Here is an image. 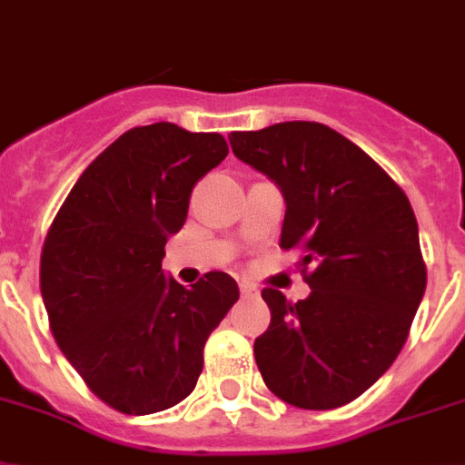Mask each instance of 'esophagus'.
<instances>
[{
  "instance_id": "34e87169",
  "label": "esophagus",
  "mask_w": 465,
  "mask_h": 465,
  "mask_svg": "<svg viewBox=\"0 0 465 465\" xmlns=\"http://www.w3.org/2000/svg\"><path fill=\"white\" fill-rule=\"evenodd\" d=\"M240 292L242 297H256V294H259V287L252 285V282H240Z\"/></svg>"
}]
</instances>
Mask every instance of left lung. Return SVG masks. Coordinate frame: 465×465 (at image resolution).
I'll return each instance as SVG.
<instances>
[{
	"mask_svg": "<svg viewBox=\"0 0 465 465\" xmlns=\"http://www.w3.org/2000/svg\"><path fill=\"white\" fill-rule=\"evenodd\" d=\"M232 152L285 197L280 247L302 254L311 294L266 287L271 325L254 342L275 397L311 411L361 397L404 347L423 299L425 261L404 190L323 123L232 133Z\"/></svg>",
	"mask_w": 465,
	"mask_h": 465,
	"instance_id": "1",
	"label": "left lung"
}]
</instances>
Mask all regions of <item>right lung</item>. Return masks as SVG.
Listing matches in <instances>:
<instances>
[{
    "mask_svg": "<svg viewBox=\"0 0 465 465\" xmlns=\"http://www.w3.org/2000/svg\"><path fill=\"white\" fill-rule=\"evenodd\" d=\"M225 156L218 133L133 128L83 171L49 225L40 259L49 328L116 411L147 416L180 404L197 385L206 340L240 299L221 271L190 290L161 271L192 187Z\"/></svg>",
    "mask_w": 465,
    "mask_h": 465,
    "instance_id": "1",
    "label": "right lung"
}]
</instances>
